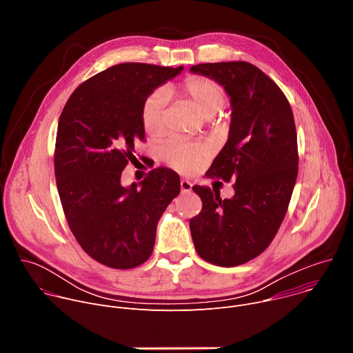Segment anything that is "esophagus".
<instances>
[{
  "label": "esophagus",
  "mask_w": 353,
  "mask_h": 353,
  "mask_svg": "<svg viewBox=\"0 0 353 353\" xmlns=\"http://www.w3.org/2000/svg\"><path fill=\"white\" fill-rule=\"evenodd\" d=\"M192 188V184L188 180H181L180 181V190L181 192H190Z\"/></svg>",
  "instance_id": "34e87169"
}]
</instances>
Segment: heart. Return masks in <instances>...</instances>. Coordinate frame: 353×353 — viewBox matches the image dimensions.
Segmentation results:
<instances>
[{"instance_id":"heart-1","label":"heart","mask_w":353,"mask_h":353,"mask_svg":"<svg viewBox=\"0 0 353 353\" xmlns=\"http://www.w3.org/2000/svg\"><path fill=\"white\" fill-rule=\"evenodd\" d=\"M181 92L187 96L198 112L205 119H211L225 103V90L221 83L205 77H190L181 85ZM166 94L157 90L150 94L142 106L141 119L145 131L152 135H161L166 128L165 116ZM207 155L205 149L181 139H173L163 148L161 157L173 169L180 172L192 170L198 162Z\"/></svg>"}]
</instances>
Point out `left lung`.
<instances>
[{
  "label": "left lung",
  "instance_id": "8db88e82",
  "mask_svg": "<svg viewBox=\"0 0 353 353\" xmlns=\"http://www.w3.org/2000/svg\"><path fill=\"white\" fill-rule=\"evenodd\" d=\"M190 71L215 79L230 96L229 138L208 174L234 183L229 199L192 187L203 210L190 219L191 237L203 260L241 265L271 244L286 215L299 166L293 113L279 86L253 64L207 63Z\"/></svg>",
  "mask_w": 353,
  "mask_h": 353
}]
</instances>
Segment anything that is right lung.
<instances>
[{
	"label": "right lung",
	"instance_id": "add662e5",
	"mask_svg": "<svg viewBox=\"0 0 353 353\" xmlns=\"http://www.w3.org/2000/svg\"><path fill=\"white\" fill-rule=\"evenodd\" d=\"M183 67L123 63L81 83L60 116L54 173L64 215L85 253L116 270L143 264L154 251L157 225L180 192V177L157 168L121 185L143 141L141 112L148 96ZM143 161V159H142Z\"/></svg>",
	"mask_w": 353,
	"mask_h": 353
}]
</instances>
